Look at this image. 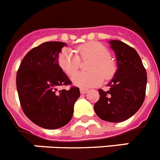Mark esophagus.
<instances>
[{"instance_id": "obj_1", "label": "esophagus", "mask_w": 160, "mask_h": 160, "mask_svg": "<svg viewBox=\"0 0 160 160\" xmlns=\"http://www.w3.org/2000/svg\"><path fill=\"white\" fill-rule=\"evenodd\" d=\"M87 91H88V90H87V89H84V88H80V93H81L82 94H86V93H87Z\"/></svg>"}]
</instances>
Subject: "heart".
Here are the masks:
<instances>
[{"mask_svg":"<svg viewBox=\"0 0 160 160\" xmlns=\"http://www.w3.org/2000/svg\"><path fill=\"white\" fill-rule=\"evenodd\" d=\"M76 54L73 50L66 49L61 52L58 62L63 71L72 75L80 66L82 60H91L87 66L90 72H78L72 76V82L74 86L88 88L98 86L103 78L110 79L116 70V65L110 57V52L104 45L99 42H90L77 48Z\"/></svg>","mask_w":160,"mask_h":160,"instance_id":"heart-1","label":"heart"}]
</instances>
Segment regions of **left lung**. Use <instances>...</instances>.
Here are the masks:
<instances>
[{
  "label": "left lung",
  "mask_w": 160,
  "mask_h": 160,
  "mask_svg": "<svg viewBox=\"0 0 160 160\" xmlns=\"http://www.w3.org/2000/svg\"><path fill=\"white\" fill-rule=\"evenodd\" d=\"M109 43L116 56L117 70L107 85L109 90H98L100 98L94 109L101 119L120 122L131 118L142 105L148 78L135 49L118 40Z\"/></svg>",
  "instance_id": "8db88e82"
}]
</instances>
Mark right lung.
Segmentation results:
<instances>
[{
    "label": "right lung",
    "instance_id": "1",
    "mask_svg": "<svg viewBox=\"0 0 160 160\" xmlns=\"http://www.w3.org/2000/svg\"><path fill=\"white\" fill-rule=\"evenodd\" d=\"M65 42H47L25 55L17 73V89L24 113L33 123L53 130L71 120L80 97L78 87L61 90L71 82L58 62Z\"/></svg>",
    "mask_w": 160,
    "mask_h": 160
}]
</instances>
